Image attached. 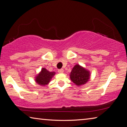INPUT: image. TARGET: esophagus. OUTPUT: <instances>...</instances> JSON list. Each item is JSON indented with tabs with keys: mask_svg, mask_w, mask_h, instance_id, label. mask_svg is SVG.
I'll return each mask as SVG.
<instances>
[{
	"mask_svg": "<svg viewBox=\"0 0 127 127\" xmlns=\"http://www.w3.org/2000/svg\"><path fill=\"white\" fill-rule=\"evenodd\" d=\"M58 72H59V73H63V72H64V69H60L58 70Z\"/></svg>",
	"mask_w": 127,
	"mask_h": 127,
	"instance_id": "esophagus-1",
	"label": "esophagus"
}]
</instances>
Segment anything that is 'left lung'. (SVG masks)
I'll list each match as a JSON object with an SVG mask.
<instances>
[{
  "mask_svg": "<svg viewBox=\"0 0 127 127\" xmlns=\"http://www.w3.org/2000/svg\"><path fill=\"white\" fill-rule=\"evenodd\" d=\"M90 72L85 68L76 64L72 69L70 73L71 81L77 86L85 84L90 79Z\"/></svg>",
  "mask_w": 127,
  "mask_h": 127,
  "instance_id": "obj_1",
  "label": "left lung"
}]
</instances>
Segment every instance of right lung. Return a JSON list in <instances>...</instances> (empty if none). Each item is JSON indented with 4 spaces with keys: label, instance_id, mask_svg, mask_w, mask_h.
Wrapping results in <instances>:
<instances>
[{
    "label": "right lung",
    "instance_id": "add662e5",
    "mask_svg": "<svg viewBox=\"0 0 127 127\" xmlns=\"http://www.w3.org/2000/svg\"><path fill=\"white\" fill-rule=\"evenodd\" d=\"M55 74V72H50L45 68H42L41 71L36 76L35 81L41 86L47 85Z\"/></svg>",
    "mask_w": 127,
    "mask_h": 127
}]
</instances>
